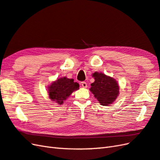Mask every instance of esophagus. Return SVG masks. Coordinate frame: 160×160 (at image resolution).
I'll use <instances>...</instances> for the list:
<instances>
[{
  "label": "esophagus",
  "instance_id": "obj_1",
  "mask_svg": "<svg viewBox=\"0 0 160 160\" xmlns=\"http://www.w3.org/2000/svg\"><path fill=\"white\" fill-rule=\"evenodd\" d=\"M81 86L83 88H87V83L86 82H81Z\"/></svg>",
  "mask_w": 160,
  "mask_h": 160
}]
</instances>
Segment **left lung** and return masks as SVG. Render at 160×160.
Masks as SVG:
<instances>
[{"label": "left lung", "mask_w": 160, "mask_h": 160, "mask_svg": "<svg viewBox=\"0 0 160 160\" xmlns=\"http://www.w3.org/2000/svg\"><path fill=\"white\" fill-rule=\"evenodd\" d=\"M95 81L89 90L98 100L100 105L110 106L119 95V85L113 78L102 72H95L92 74Z\"/></svg>", "instance_id": "8db88e82"}]
</instances>
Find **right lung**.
<instances>
[{
  "mask_svg": "<svg viewBox=\"0 0 160 160\" xmlns=\"http://www.w3.org/2000/svg\"><path fill=\"white\" fill-rule=\"evenodd\" d=\"M78 89V83L64 76L52 82L48 87V93L52 101L62 105L73 91Z\"/></svg>",
  "mask_w": 160,
  "mask_h": 160,
  "instance_id": "right-lung-1",
  "label": "right lung"
}]
</instances>
